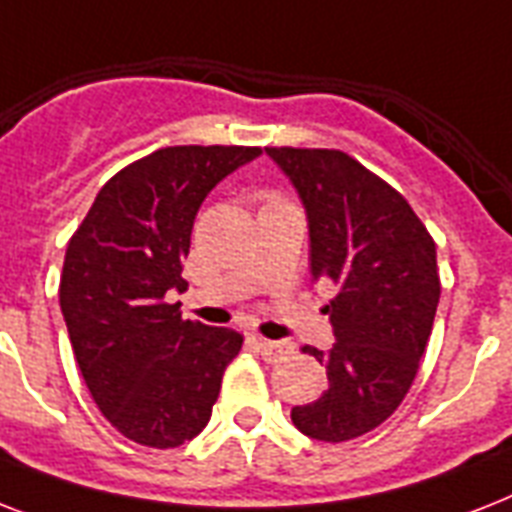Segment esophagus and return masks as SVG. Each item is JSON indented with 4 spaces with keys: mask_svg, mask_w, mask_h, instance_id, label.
Instances as JSON below:
<instances>
[{
    "mask_svg": "<svg viewBox=\"0 0 512 512\" xmlns=\"http://www.w3.org/2000/svg\"><path fill=\"white\" fill-rule=\"evenodd\" d=\"M255 348L268 364H279V361H284V358L295 353V345L287 340H263V337H257Z\"/></svg>",
    "mask_w": 512,
    "mask_h": 512,
    "instance_id": "esophagus-1",
    "label": "esophagus"
}]
</instances>
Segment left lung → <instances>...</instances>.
I'll return each instance as SVG.
<instances>
[{
    "label": "left lung",
    "mask_w": 512,
    "mask_h": 512,
    "mask_svg": "<svg viewBox=\"0 0 512 512\" xmlns=\"http://www.w3.org/2000/svg\"><path fill=\"white\" fill-rule=\"evenodd\" d=\"M300 193L311 233L313 279L337 287L324 313L335 345L324 353L329 388L295 406L305 436L340 444L374 430L412 388L436 319V241L409 201L335 148H265Z\"/></svg>",
    "instance_id": "obj_1"
}]
</instances>
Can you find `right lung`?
Wrapping results in <instances>:
<instances>
[{"mask_svg": "<svg viewBox=\"0 0 512 512\" xmlns=\"http://www.w3.org/2000/svg\"><path fill=\"white\" fill-rule=\"evenodd\" d=\"M247 146H172L116 172L68 241L60 311L95 404L135 444L172 449L207 428L244 337L185 321L170 289L188 281L196 212Z\"/></svg>", "mask_w": 512, "mask_h": 512, "instance_id": "obj_1", "label": "right lung"}]
</instances>
